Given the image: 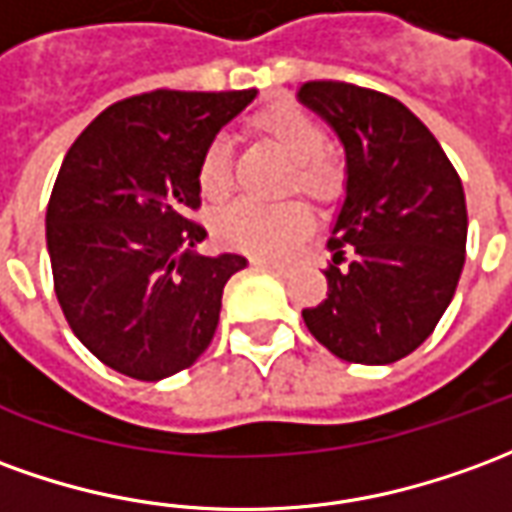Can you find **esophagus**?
Returning a JSON list of instances; mask_svg holds the SVG:
<instances>
[{
	"label": "esophagus",
	"instance_id": "1",
	"mask_svg": "<svg viewBox=\"0 0 512 512\" xmlns=\"http://www.w3.org/2000/svg\"><path fill=\"white\" fill-rule=\"evenodd\" d=\"M252 263H255V266L271 268V271H277V274H288V266H285V263H280V260H268V257H252Z\"/></svg>",
	"mask_w": 512,
	"mask_h": 512
}]
</instances>
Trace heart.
Segmentation results:
<instances>
[{
  "mask_svg": "<svg viewBox=\"0 0 512 512\" xmlns=\"http://www.w3.org/2000/svg\"><path fill=\"white\" fill-rule=\"evenodd\" d=\"M249 130L260 141L291 160V174L285 182L288 194L307 196L316 205H330L346 188V163L327 146V132L321 121L299 105H271L257 110L249 119ZM196 185L207 202L227 199L232 188L230 149L224 138H213L202 149L196 163ZM216 235L232 249H244L255 255L280 257L305 238L313 219L299 199L282 205H255V202H232L216 216Z\"/></svg>",
  "mask_w": 512,
  "mask_h": 512,
  "instance_id": "1",
  "label": "heart"
}]
</instances>
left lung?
Wrapping results in <instances>:
<instances>
[{
    "mask_svg": "<svg viewBox=\"0 0 512 512\" xmlns=\"http://www.w3.org/2000/svg\"><path fill=\"white\" fill-rule=\"evenodd\" d=\"M296 96L346 149V199L327 241V299L302 318L346 363H396L430 338L455 296L466 263L463 182L399 99L335 80L302 82Z\"/></svg>",
    "mask_w": 512,
    "mask_h": 512,
    "instance_id": "left-lung-1",
    "label": "left lung"
}]
</instances>
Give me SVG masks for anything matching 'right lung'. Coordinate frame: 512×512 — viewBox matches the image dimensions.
I'll return each instance as SVG.
<instances>
[{
  "label": "right lung",
  "mask_w": 512,
  "mask_h": 512,
  "mask_svg": "<svg viewBox=\"0 0 512 512\" xmlns=\"http://www.w3.org/2000/svg\"><path fill=\"white\" fill-rule=\"evenodd\" d=\"M249 91H149L102 110L71 144L46 207L57 302L82 346L132 380L194 366L244 255H194L199 155Z\"/></svg>",
  "instance_id": "obj_1"
}]
</instances>
